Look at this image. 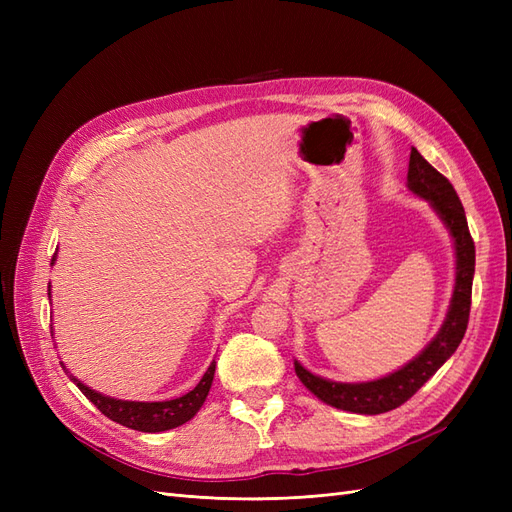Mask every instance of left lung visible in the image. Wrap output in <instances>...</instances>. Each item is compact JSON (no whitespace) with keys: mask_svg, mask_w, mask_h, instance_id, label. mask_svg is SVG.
I'll use <instances>...</instances> for the list:
<instances>
[{"mask_svg":"<svg viewBox=\"0 0 512 512\" xmlns=\"http://www.w3.org/2000/svg\"><path fill=\"white\" fill-rule=\"evenodd\" d=\"M408 190L414 196L427 200L453 237L455 286L451 305H448L440 331L421 350V354H416L412 361L393 371V374L378 380L335 382L312 374L299 361H294V371L305 384V389L312 391L324 404L339 410L354 414H382L399 408L451 359L468 329L476 252L468 230L466 211H463L451 181L440 175L414 147L410 151L408 164Z\"/></svg>","mask_w":512,"mask_h":512,"instance_id":"obj_1","label":"left lung"}]
</instances>
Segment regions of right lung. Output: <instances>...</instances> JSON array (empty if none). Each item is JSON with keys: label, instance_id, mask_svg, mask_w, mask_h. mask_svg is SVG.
I'll use <instances>...</instances> for the list:
<instances>
[{"label": "right lung", "instance_id": "add662e5", "mask_svg": "<svg viewBox=\"0 0 512 512\" xmlns=\"http://www.w3.org/2000/svg\"><path fill=\"white\" fill-rule=\"evenodd\" d=\"M55 260V258H53ZM53 265V262H51ZM49 297H51V286H49ZM53 329V327H51ZM64 365V363H61ZM66 369V365H64ZM66 374L70 380L79 386L81 393L94 404L104 416L111 418V421L130 427L136 431H145V433H158V431H168L175 429L183 423H188L190 418L196 416L200 406L205 404V399L209 395L211 382L215 376V361L209 365L205 371V376L200 378V382L194 386L190 393H185L181 397L168 399V401H128V399H115L102 395L98 391L91 389V386L83 384L79 378L72 376L66 369Z\"/></svg>", "mask_w": 512, "mask_h": 512}]
</instances>
